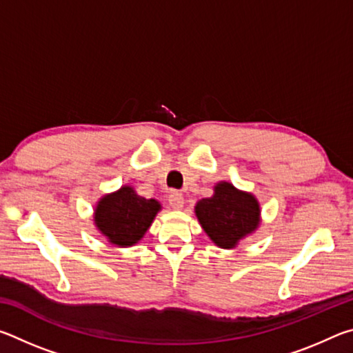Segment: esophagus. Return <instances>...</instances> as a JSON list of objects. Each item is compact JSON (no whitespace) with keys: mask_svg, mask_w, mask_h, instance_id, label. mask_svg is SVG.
<instances>
[{"mask_svg":"<svg viewBox=\"0 0 353 353\" xmlns=\"http://www.w3.org/2000/svg\"><path fill=\"white\" fill-rule=\"evenodd\" d=\"M170 205L174 208V210H181L183 207V196L179 191H172L170 194Z\"/></svg>","mask_w":353,"mask_h":353,"instance_id":"esophagus-1","label":"esophagus"}]
</instances>
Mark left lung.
<instances>
[{
  "mask_svg": "<svg viewBox=\"0 0 353 353\" xmlns=\"http://www.w3.org/2000/svg\"><path fill=\"white\" fill-rule=\"evenodd\" d=\"M194 214L207 236L221 249H235L261 223L259 199L227 181L214 185L210 198L196 202Z\"/></svg>",
  "mask_w": 353,
  "mask_h": 353,
  "instance_id": "8db88e82",
  "label": "left lung"
}]
</instances>
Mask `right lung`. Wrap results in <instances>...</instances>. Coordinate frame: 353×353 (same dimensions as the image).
Here are the masks:
<instances>
[{
  "mask_svg": "<svg viewBox=\"0 0 353 353\" xmlns=\"http://www.w3.org/2000/svg\"><path fill=\"white\" fill-rule=\"evenodd\" d=\"M162 204L146 199L130 185L101 196L93 210L94 227L117 248L135 246L154 223Z\"/></svg>",
  "mask_w": 353,
  "mask_h": 353,
  "instance_id": "obj_1",
  "label": "right lung"
}]
</instances>
